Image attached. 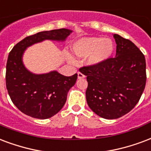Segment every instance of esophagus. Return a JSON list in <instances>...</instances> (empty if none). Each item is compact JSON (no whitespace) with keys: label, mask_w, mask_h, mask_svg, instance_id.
<instances>
[{"label":"esophagus","mask_w":151,"mask_h":151,"mask_svg":"<svg viewBox=\"0 0 151 151\" xmlns=\"http://www.w3.org/2000/svg\"><path fill=\"white\" fill-rule=\"evenodd\" d=\"M78 78L79 79L83 78H85V75L83 74V73H82L78 72Z\"/></svg>","instance_id":"1"}]
</instances>
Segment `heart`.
Wrapping results in <instances>:
<instances>
[{
	"instance_id": "heart-1",
	"label": "heart",
	"mask_w": 151,
	"mask_h": 151,
	"mask_svg": "<svg viewBox=\"0 0 151 151\" xmlns=\"http://www.w3.org/2000/svg\"><path fill=\"white\" fill-rule=\"evenodd\" d=\"M114 42L110 38L100 37H85L77 41L73 45V52L76 55L88 57L90 65H98L106 61L114 52Z\"/></svg>"
}]
</instances>
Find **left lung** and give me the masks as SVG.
I'll return each mask as SVG.
<instances>
[{
  "mask_svg": "<svg viewBox=\"0 0 151 151\" xmlns=\"http://www.w3.org/2000/svg\"><path fill=\"white\" fill-rule=\"evenodd\" d=\"M116 57L98 65L81 67L88 81V106L106 119L127 114L138 103L147 81L146 59L132 41L114 34Z\"/></svg>",
  "mask_w": 151,
  "mask_h": 151,
  "instance_id": "8db88e82",
  "label": "left lung"
}]
</instances>
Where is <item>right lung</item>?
<instances>
[{"label": "right lung", "instance_id": "obj_1", "mask_svg": "<svg viewBox=\"0 0 151 151\" xmlns=\"http://www.w3.org/2000/svg\"><path fill=\"white\" fill-rule=\"evenodd\" d=\"M72 31L66 29L43 31L26 37L14 45L6 64V88L13 103L28 116L46 119L55 115L66 101L67 93L78 74L66 77L57 71L33 74L22 63L24 50L44 40L64 41Z\"/></svg>", "mask_w": 151, "mask_h": 151}]
</instances>
